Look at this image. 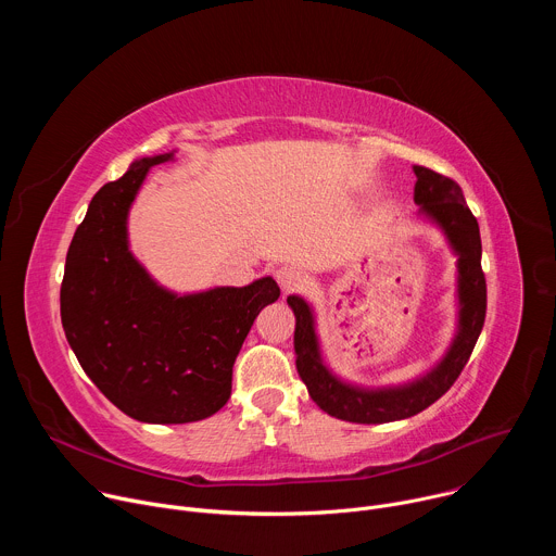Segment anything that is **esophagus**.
I'll use <instances>...</instances> for the list:
<instances>
[{"mask_svg": "<svg viewBox=\"0 0 556 556\" xmlns=\"http://www.w3.org/2000/svg\"><path fill=\"white\" fill-rule=\"evenodd\" d=\"M275 277H277V283L281 286V290H286V292L305 286V275L299 268H294V266H281L275 273Z\"/></svg>", "mask_w": 556, "mask_h": 556, "instance_id": "esophagus-1", "label": "esophagus"}]
</instances>
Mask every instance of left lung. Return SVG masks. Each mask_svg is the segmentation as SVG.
<instances>
[{
    "mask_svg": "<svg viewBox=\"0 0 556 556\" xmlns=\"http://www.w3.org/2000/svg\"><path fill=\"white\" fill-rule=\"evenodd\" d=\"M414 174L418 178L414 189V202L420 206L418 213L444 232L451 251L457 255V332L442 361L425 376L395 387H358L341 380L326 365L312 305L303 296L290 294L288 305L296 319V371L307 387L309 399L339 420L382 425L420 414L457 380L484 328L486 279L482 273L478 219L466 206L455 180L418 165L414 167Z\"/></svg>",
    "mask_w": 556,
    "mask_h": 556,
    "instance_id": "obj_1",
    "label": "left lung"
}]
</instances>
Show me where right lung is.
I'll return each instance as SVG.
<instances>
[{"instance_id":"obj_1","label":"right lung","mask_w":556,"mask_h":556,"mask_svg":"<svg viewBox=\"0 0 556 556\" xmlns=\"http://www.w3.org/2000/svg\"><path fill=\"white\" fill-rule=\"evenodd\" d=\"M167 161L174 151L138 157L92 198L65 257L61 324L112 405L140 422L185 425L226 405L235 358L279 286L262 277L176 294L142 268L129 251L127 217L147 172Z\"/></svg>"}]
</instances>
